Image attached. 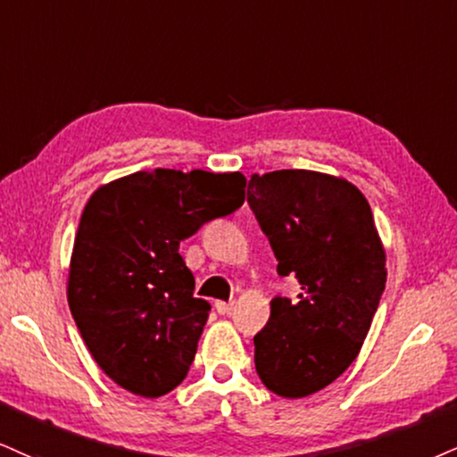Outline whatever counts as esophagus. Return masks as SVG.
Wrapping results in <instances>:
<instances>
[{
	"instance_id": "esophagus-1",
	"label": "esophagus",
	"mask_w": 457,
	"mask_h": 457,
	"mask_svg": "<svg viewBox=\"0 0 457 457\" xmlns=\"http://www.w3.org/2000/svg\"><path fill=\"white\" fill-rule=\"evenodd\" d=\"M235 309V303H224V301H218L216 303V312L222 313V315H228L230 312Z\"/></svg>"
}]
</instances>
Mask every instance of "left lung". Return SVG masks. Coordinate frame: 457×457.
<instances>
[{
  "instance_id": "8db88e82",
  "label": "left lung",
  "mask_w": 457,
  "mask_h": 457,
  "mask_svg": "<svg viewBox=\"0 0 457 457\" xmlns=\"http://www.w3.org/2000/svg\"><path fill=\"white\" fill-rule=\"evenodd\" d=\"M247 203L278 258L295 273L298 301L275 296L254 337L267 390L303 398L345 373L369 335L386 290V250L369 201L347 179L307 169L250 178Z\"/></svg>"
}]
</instances>
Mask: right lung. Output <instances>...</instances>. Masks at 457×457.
Here are the masks:
<instances>
[{"mask_svg": "<svg viewBox=\"0 0 457 457\" xmlns=\"http://www.w3.org/2000/svg\"><path fill=\"white\" fill-rule=\"evenodd\" d=\"M244 173L154 169L99 186L84 205L67 303L88 352L125 390L159 398L184 381L212 305L195 298L179 241L245 199Z\"/></svg>", "mask_w": 457, "mask_h": 457, "instance_id": "right-lung-1", "label": "right lung"}]
</instances>
